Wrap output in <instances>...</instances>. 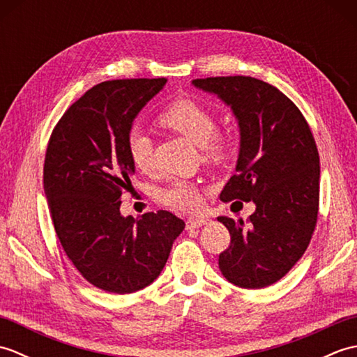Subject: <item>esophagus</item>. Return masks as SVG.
<instances>
[{"label":"esophagus","mask_w":357,"mask_h":357,"mask_svg":"<svg viewBox=\"0 0 357 357\" xmlns=\"http://www.w3.org/2000/svg\"><path fill=\"white\" fill-rule=\"evenodd\" d=\"M210 222V219L207 218H196V219H187L185 221V229L187 230H193V229H199L202 225H207Z\"/></svg>","instance_id":"obj_1"}]
</instances>
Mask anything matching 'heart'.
I'll return each instance as SVG.
<instances>
[{
	"instance_id": "b5f03b06",
	"label": "heart",
	"mask_w": 357,
	"mask_h": 357,
	"mask_svg": "<svg viewBox=\"0 0 357 357\" xmlns=\"http://www.w3.org/2000/svg\"><path fill=\"white\" fill-rule=\"evenodd\" d=\"M158 123L183 135L199 147L206 162L221 164L230 156L234 136L230 130L216 127V115L207 104L178 98L158 113ZM126 150L136 170L149 173L153 169V142L141 128L133 127L126 136ZM164 206L181 213H195L202 208V188L193 181L178 179L161 192Z\"/></svg>"
}]
</instances>
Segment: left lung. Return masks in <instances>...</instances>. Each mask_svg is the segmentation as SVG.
<instances>
[{"label":"left lung","instance_id":"obj_1","mask_svg":"<svg viewBox=\"0 0 357 357\" xmlns=\"http://www.w3.org/2000/svg\"><path fill=\"white\" fill-rule=\"evenodd\" d=\"M193 84L233 109L241 128L236 173L221 201L256 204L250 225L218 218L230 233L219 270L241 288L282 279L312 241L319 213V153L307 119L275 86L252 77H211Z\"/></svg>","mask_w":357,"mask_h":357}]
</instances>
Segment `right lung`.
<instances>
[{
  "label": "right lung",
  "mask_w": 357,
  "mask_h": 357,
  "mask_svg": "<svg viewBox=\"0 0 357 357\" xmlns=\"http://www.w3.org/2000/svg\"><path fill=\"white\" fill-rule=\"evenodd\" d=\"M165 78L113 79L75 101L53 127L44 158V193L56 236L87 282L109 293L150 285L169 259L184 221L170 211L121 216L135 165L126 136Z\"/></svg>",
  "instance_id": "obj_1"
}]
</instances>
